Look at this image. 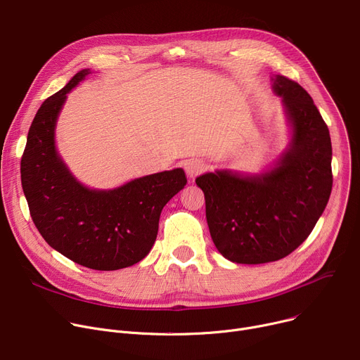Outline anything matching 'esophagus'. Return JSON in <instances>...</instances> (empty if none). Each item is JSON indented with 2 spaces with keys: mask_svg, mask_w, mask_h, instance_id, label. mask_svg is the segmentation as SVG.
I'll return each mask as SVG.
<instances>
[{
  "mask_svg": "<svg viewBox=\"0 0 360 360\" xmlns=\"http://www.w3.org/2000/svg\"><path fill=\"white\" fill-rule=\"evenodd\" d=\"M185 172L189 178H195L198 174L204 172L205 171V162L201 160V159H189L185 162Z\"/></svg>",
  "mask_w": 360,
  "mask_h": 360,
  "instance_id": "34e87169",
  "label": "esophagus"
}]
</instances>
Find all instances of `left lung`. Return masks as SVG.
<instances>
[{"mask_svg": "<svg viewBox=\"0 0 360 360\" xmlns=\"http://www.w3.org/2000/svg\"><path fill=\"white\" fill-rule=\"evenodd\" d=\"M272 89L291 129L275 165L256 175L220 169L195 179L212 242L234 263L288 256L313 231L331 194V140L313 98L282 75L272 77Z\"/></svg>", "mask_w": 360, "mask_h": 360, "instance_id": "left-lung-1", "label": "left lung"}]
</instances>
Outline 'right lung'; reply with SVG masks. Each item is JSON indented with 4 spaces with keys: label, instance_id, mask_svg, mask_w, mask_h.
Wrapping results in <instances>:
<instances>
[{
    "label": "right lung",
    "instance_id": "right-lung-1",
    "mask_svg": "<svg viewBox=\"0 0 360 360\" xmlns=\"http://www.w3.org/2000/svg\"><path fill=\"white\" fill-rule=\"evenodd\" d=\"M89 74L79 70L40 105L21 158V185L47 245L85 268L117 271L149 255L162 208L186 178L176 167L112 189H92L72 175L56 149L55 130L68 94Z\"/></svg>",
    "mask_w": 360,
    "mask_h": 360
}]
</instances>
